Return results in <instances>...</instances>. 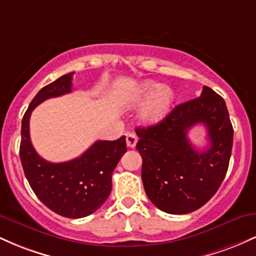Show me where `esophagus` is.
Wrapping results in <instances>:
<instances>
[{"label": "esophagus", "mask_w": 256, "mask_h": 256, "mask_svg": "<svg viewBox=\"0 0 256 256\" xmlns=\"http://www.w3.org/2000/svg\"><path fill=\"white\" fill-rule=\"evenodd\" d=\"M137 143V136L134 134V132H128L126 134V144L130 148H134Z\"/></svg>", "instance_id": "obj_1"}]
</instances>
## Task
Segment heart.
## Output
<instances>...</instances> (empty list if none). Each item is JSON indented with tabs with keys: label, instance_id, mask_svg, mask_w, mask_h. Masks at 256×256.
<instances>
[{
	"label": "heart",
	"instance_id": "1",
	"mask_svg": "<svg viewBox=\"0 0 256 256\" xmlns=\"http://www.w3.org/2000/svg\"><path fill=\"white\" fill-rule=\"evenodd\" d=\"M173 98V91L168 86L158 85L152 80H146L138 86L132 102L142 104L144 100L149 98L142 114L143 120L146 124H156L168 114Z\"/></svg>",
	"mask_w": 256,
	"mask_h": 256
}]
</instances>
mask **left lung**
Returning a JSON list of instances; mask_svg holds the SVG:
<instances>
[{"label":"left lung","instance_id":"1","mask_svg":"<svg viewBox=\"0 0 256 256\" xmlns=\"http://www.w3.org/2000/svg\"><path fill=\"white\" fill-rule=\"evenodd\" d=\"M196 124L208 128L207 151H196L187 138ZM136 134L146 194L158 210L192 213L218 192L230 162L234 128L224 98L216 91L204 86L200 98L176 106L162 122L137 128Z\"/></svg>","mask_w":256,"mask_h":256}]
</instances>
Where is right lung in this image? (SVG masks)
<instances>
[{
	"mask_svg": "<svg viewBox=\"0 0 256 256\" xmlns=\"http://www.w3.org/2000/svg\"><path fill=\"white\" fill-rule=\"evenodd\" d=\"M73 73L42 88L28 106L22 122L20 160L26 179L37 198L64 218L90 216L104 204L112 192V174L126 152L125 136L98 140L79 158L52 164L37 154L30 140L31 112L46 100L72 91Z\"/></svg>",
	"mask_w": 256,
	"mask_h": 256,
	"instance_id": "obj_1",
	"label": "right lung"
}]
</instances>
